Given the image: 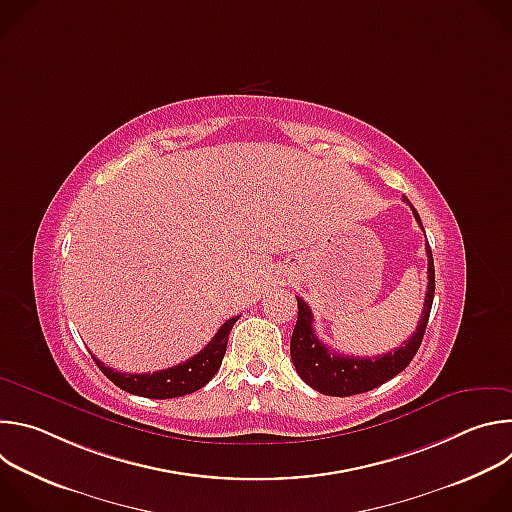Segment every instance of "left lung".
Wrapping results in <instances>:
<instances>
[{
  "mask_svg": "<svg viewBox=\"0 0 512 512\" xmlns=\"http://www.w3.org/2000/svg\"><path fill=\"white\" fill-rule=\"evenodd\" d=\"M403 200L411 206L415 221L421 225V218L413 204L403 196ZM423 229V227H421ZM427 251V294L423 302V312L417 330L411 338H407L401 346L395 350L381 354V356H348L330 352V348L318 340L314 332V316L310 306L298 298V322L291 334V360H294V367L302 381L316 389L322 395L332 397H350L358 393H367L377 387H381L385 381L399 375L407 364L413 360L429 320L433 294H435V271H433V257L429 243L425 247Z\"/></svg>",
  "mask_w": 512,
  "mask_h": 512,
  "instance_id": "8db88e82",
  "label": "left lung"
}]
</instances>
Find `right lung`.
Masks as SVG:
<instances>
[{"instance_id":"right-lung-1","label":"right lung","mask_w":512,"mask_h":512,"mask_svg":"<svg viewBox=\"0 0 512 512\" xmlns=\"http://www.w3.org/2000/svg\"><path fill=\"white\" fill-rule=\"evenodd\" d=\"M237 320L239 316L229 318L198 354L176 364L172 369H164L158 373H141V375L119 373L111 367H105L99 358L93 356V360L97 362V367L111 383H115L119 389L131 395L148 397V399H172V397L190 395L202 389L216 375V371L221 369L223 356L227 352L229 334Z\"/></svg>"}]
</instances>
